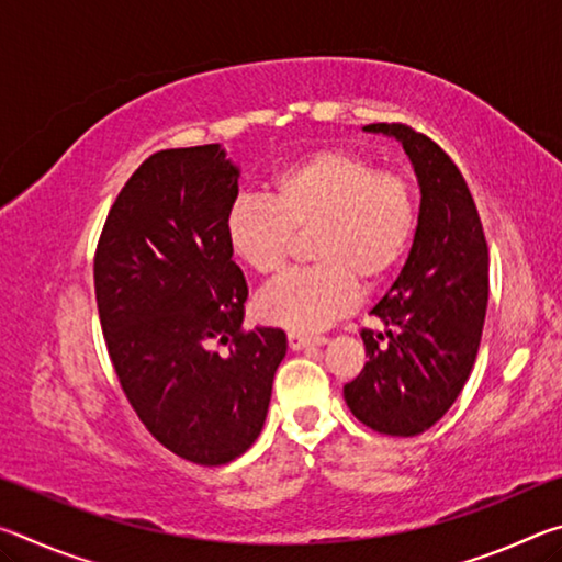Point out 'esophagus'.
<instances>
[{"instance_id":"obj_1","label":"esophagus","mask_w":562,"mask_h":562,"mask_svg":"<svg viewBox=\"0 0 562 562\" xmlns=\"http://www.w3.org/2000/svg\"><path fill=\"white\" fill-rule=\"evenodd\" d=\"M288 345H290L292 351H300V349H307V347L327 345V337H312V335H300V331H290Z\"/></svg>"}]
</instances>
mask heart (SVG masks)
Returning a JSON list of instances; mask_svg holds the SVG:
<instances>
[{
	"mask_svg": "<svg viewBox=\"0 0 562 562\" xmlns=\"http://www.w3.org/2000/svg\"><path fill=\"white\" fill-rule=\"evenodd\" d=\"M414 227L408 180L339 148L282 168L270 198H237L225 217L227 245L260 278H278L288 268L294 233L315 231V268L288 274L255 302L262 322L294 331L325 329L347 315L359 284L372 290L398 268Z\"/></svg>",
	"mask_w": 562,
	"mask_h": 562,
	"instance_id": "b5f03b06",
	"label": "heart"
}]
</instances>
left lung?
Returning a JSON list of instances; mask_svg holds the SVG:
<instances>
[{
	"label": "left lung",
	"instance_id": "obj_1",
	"mask_svg": "<svg viewBox=\"0 0 562 562\" xmlns=\"http://www.w3.org/2000/svg\"><path fill=\"white\" fill-rule=\"evenodd\" d=\"M404 146L422 190L406 265L364 329L369 361L345 402L386 436H418L439 422L469 382L488 304V245L461 170L429 136L402 123H372Z\"/></svg>",
	"mask_w": 562,
	"mask_h": 562
}]
</instances>
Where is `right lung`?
<instances>
[{
	"label": "right lung",
	"instance_id": "add662e5",
	"mask_svg": "<svg viewBox=\"0 0 562 562\" xmlns=\"http://www.w3.org/2000/svg\"><path fill=\"white\" fill-rule=\"evenodd\" d=\"M237 178L221 144L158 150L123 186L93 260L123 394L156 441L201 465L255 443L288 351L282 329H243L247 284L225 235Z\"/></svg>",
	"mask_w": 562,
	"mask_h": 562
}]
</instances>
